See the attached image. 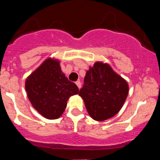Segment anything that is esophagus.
<instances>
[{
	"label": "esophagus",
	"instance_id": "obj_1",
	"mask_svg": "<svg viewBox=\"0 0 160 160\" xmlns=\"http://www.w3.org/2000/svg\"><path fill=\"white\" fill-rule=\"evenodd\" d=\"M76 85H77V87H78V89H80V88H81V82H79V81H77V82H76Z\"/></svg>",
	"mask_w": 160,
	"mask_h": 160
}]
</instances>
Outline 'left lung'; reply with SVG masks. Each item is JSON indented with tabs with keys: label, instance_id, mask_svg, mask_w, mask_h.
Returning a JSON list of instances; mask_svg holds the SVG:
<instances>
[{
	"label": "left lung",
	"instance_id": "8db88e82",
	"mask_svg": "<svg viewBox=\"0 0 160 160\" xmlns=\"http://www.w3.org/2000/svg\"><path fill=\"white\" fill-rule=\"evenodd\" d=\"M128 93L129 86L123 78L108 63L96 62L87 71L78 95L93 119L105 121L118 114Z\"/></svg>",
	"mask_w": 160,
	"mask_h": 160
}]
</instances>
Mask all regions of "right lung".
Instances as JSON below:
<instances>
[{"label": "right lung", "mask_w": 160, "mask_h": 160, "mask_svg": "<svg viewBox=\"0 0 160 160\" xmlns=\"http://www.w3.org/2000/svg\"><path fill=\"white\" fill-rule=\"evenodd\" d=\"M25 87L33 108L47 119L61 117L68 99L79 92L62 71L58 59L53 58L46 59L28 76Z\"/></svg>", "instance_id": "add662e5"}]
</instances>
